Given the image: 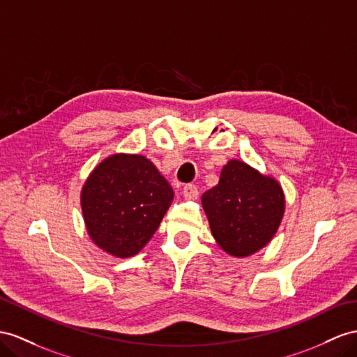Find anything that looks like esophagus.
Masks as SVG:
<instances>
[{
    "mask_svg": "<svg viewBox=\"0 0 357 357\" xmlns=\"http://www.w3.org/2000/svg\"><path fill=\"white\" fill-rule=\"evenodd\" d=\"M182 195H184L187 200H196L199 197V190L193 184H187L184 190H182Z\"/></svg>",
    "mask_w": 357,
    "mask_h": 357,
    "instance_id": "34e87169",
    "label": "esophagus"
}]
</instances>
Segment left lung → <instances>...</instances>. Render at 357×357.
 I'll return each mask as SVG.
<instances>
[{
    "mask_svg": "<svg viewBox=\"0 0 357 357\" xmlns=\"http://www.w3.org/2000/svg\"><path fill=\"white\" fill-rule=\"evenodd\" d=\"M211 234L231 257L244 258L271 241L285 213L279 182L240 160L222 169L220 181L202 195Z\"/></svg>",
    "mask_w": 357,
    "mask_h": 357,
    "instance_id": "obj_1",
    "label": "left lung"
}]
</instances>
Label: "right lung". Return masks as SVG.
I'll use <instances>...</instances> for the list:
<instances>
[{
  "mask_svg": "<svg viewBox=\"0 0 357 357\" xmlns=\"http://www.w3.org/2000/svg\"><path fill=\"white\" fill-rule=\"evenodd\" d=\"M173 200L169 182L143 155L100 161L81 190L87 232L99 249L131 258L148 243Z\"/></svg>",
  "mask_w": 357,
  "mask_h": 357,
  "instance_id": "obj_1",
  "label": "right lung"
}]
</instances>
